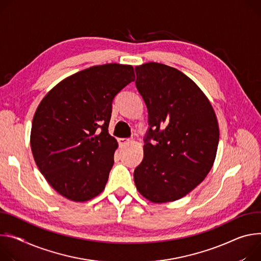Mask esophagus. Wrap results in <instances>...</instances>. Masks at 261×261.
<instances>
[{"mask_svg":"<svg viewBox=\"0 0 261 261\" xmlns=\"http://www.w3.org/2000/svg\"><path fill=\"white\" fill-rule=\"evenodd\" d=\"M130 141H131V140H130V139H128V138H120V139H118V143H120L121 147L128 145V144L130 143Z\"/></svg>","mask_w":261,"mask_h":261,"instance_id":"esophagus-1","label":"esophagus"}]
</instances>
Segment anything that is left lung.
Listing matches in <instances>:
<instances>
[{"label": "left lung", "instance_id": "1", "mask_svg": "<svg viewBox=\"0 0 261 261\" xmlns=\"http://www.w3.org/2000/svg\"><path fill=\"white\" fill-rule=\"evenodd\" d=\"M135 72L150 128L134 182L150 202H174L196 188L215 163L220 139L217 115L201 88L177 68L148 62L135 66ZM150 138L158 144L149 143Z\"/></svg>", "mask_w": 261, "mask_h": 261}]
</instances>
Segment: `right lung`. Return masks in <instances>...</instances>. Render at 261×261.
Instances as JSON below:
<instances>
[{
    "mask_svg": "<svg viewBox=\"0 0 261 261\" xmlns=\"http://www.w3.org/2000/svg\"><path fill=\"white\" fill-rule=\"evenodd\" d=\"M134 79L132 65H94L60 81L39 103L31 150L40 173L62 197L86 202L104 191L118 147L108 133L112 101Z\"/></svg>",
    "mask_w": 261,
    "mask_h": 261,
    "instance_id": "right-lung-1",
    "label": "right lung"
}]
</instances>
